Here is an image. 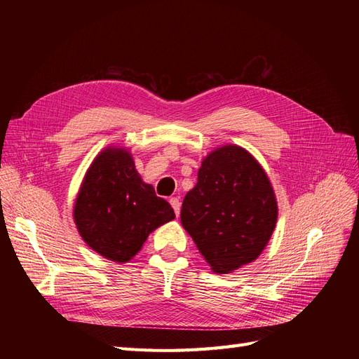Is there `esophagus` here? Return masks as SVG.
Wrapping results in <instances>:
<instances>
[{"mask_svg": "<svg viewBox=\"0 0 359 359\" xmlns=\"http://www.w3.org/2000/svg\"><path fill=\"white\" fill-rule=\"evenodd\" d=\"M170 205H172V208H173V211H175V214H177V217L180 215V210H181V202H180V199L178 198H170Z\"/></svg>", "mask_w": 359, "mask_h": 359, "instance_id": "1", "label": "esophagus"}]
</instances>
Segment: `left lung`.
I'll use <instances>...</instances> for the list:
<instances>
[{
  "label": "left lung",
  "mask_w": 359,
  "mask_h": 359,
  "mask_svg": "<svg viewBox=\"0 0 359 359\" xmlns=\"http://www.w3.org/2000/svg\"><path fill=\"white\" fill-rule=\"evenodd\" d=\"M273 186L257 160L238 145L202 160L198 182L182 201L181 223L217 274L253 262L277 223Z\"/></svg>",
  "instance_id": "1"
}]
</instances>
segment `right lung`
<instances>
[{"label": "right lung", "instance_id": "right-lung-1", "mask_svg": "<svg viewBox=\"0 0 359 359\" xmlns=\"http://www.w3.org/2000/svg\"><path fill=\"white\" fill-rule=\"evenodd\" d=\"M73 219L88 247L124 264L142 248L151 232L175 219V212L140 178L132 154L109 147L86 170Z\"/></svg>", "mask_w": 359, "mask_h": 359}]
</instances>
